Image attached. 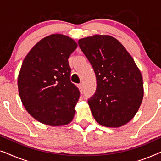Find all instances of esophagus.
<instances>
[{"mask_svg":"<svg viewBox=\"0 0 161 161\" xmlns=\"http://www.w3.org/2000/svg\"><path fill=\"white\" fill-rule=\"evenodd\" d=\"M78 88H79V89H80L81 92H82V91H83V86L82 83H80V84H78Z\"/></svg>","mask_w":161,"mask_h":161,"instance_id":"1","label":"esophagus"}]
</instances>
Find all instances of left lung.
<instances>
[{"instance_id":"obj_1","label":"left lung","mask_w":161,"mask_h":161,"mask_svg":"<svg viewBox=\"0 0 161 161\" xmlns=\"http://www.w3.org/2000/svg\"><path fill=\"white\" fill-rule=\"evenodd\" d=\"M97 79L95 93L88 100L94 118L108 127H119L137 113L144 96L143 79L132 56L117 39L94 35L78 40Z\"/></svg>"}]
</instances>
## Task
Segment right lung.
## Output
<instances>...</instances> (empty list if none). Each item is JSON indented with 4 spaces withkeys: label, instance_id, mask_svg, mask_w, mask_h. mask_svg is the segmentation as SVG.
Listing matches in <instances>:
<instances>
[{
    "label": "right lung",
    "instance_id": "1",
    "mask_svg": "<svg viewBox=\"0 0 161 161\" xmlns=\"http://www.w3.org/2000/svg\"><path fill=\"white\" fill-rule=\"evenodd\" d=\"M77 47L69 36L51 34L37 42L22 64L19 97L30 115L43 124L67 125L75 114L80 92L70 80L68 58Z\"/></svg>",
    "mask_w": 161,
    "mask_h": 161
}]
</instances>
